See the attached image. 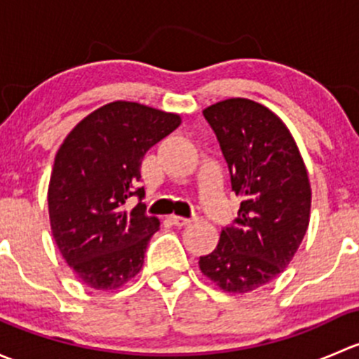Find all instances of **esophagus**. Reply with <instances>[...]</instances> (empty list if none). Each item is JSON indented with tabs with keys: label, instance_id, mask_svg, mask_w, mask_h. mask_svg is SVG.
Listing matches in <instances>:
<instances>
[{
	"label": "esophagus",
	"instance_id": "esophagus-1",
	"mask_svg": "<svg viewBox=\"0 0 359 359\" xmlns=\"http://www.w3.org/2000/svg\"><path fill=\"white\" fill-rule=\"evenodd\" d=\"M170 220L179 227H184L187 226V224H191V219H187V217H180V215H172L170 217Z\"/></svg>",
	"mask_w": 359,
	"mask_h": 359
}]
</instances>
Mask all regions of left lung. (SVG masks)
<instances>
[{"label":"left lung","mask_w":359,"mask_h":359,"mask_svg":"<svg viewBox=\"0 0 359 359\" xmlns=\"http://www.w3.org/2000/svg\"><path fill=\"white\" fill-rule=\"evenodd\" d=\"M203 116L215 132L231 187L243 198L201 273L229 293H248L280 276L304 240L311 184L295 139L280 116L250 99H227Z\"/></svg>","instance_id":"left-lung-1"}]
</instances>
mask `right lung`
Wrapping results in <instances>:
<instances>
[{"label":"right lung","mask_w":359,"mask_h":359,"mask_svg":"<svg viewBox=\"0 0 359 359\" xmlns=\"http://www.w3.org/2000/svg\"><path fill=\"white\" fill-rule=\"evenodd\" d=\"M182 123L128 100L106 104L83 118L64 139L48 184L53 240L76 276L93 290H116L139 274L147 241L159 229L146 215L142 158Z\"/></svg>","instance_id":"add662e5"}]
</instances>
